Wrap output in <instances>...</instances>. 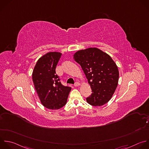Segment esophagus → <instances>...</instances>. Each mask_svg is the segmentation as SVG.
I'll return each instance as SVG.
<instances>
[{
	"label": "esophagus",
	"mask_w": 149,
	"mask_h": 149,
	"mask_svg": "<svg viewBox=\"0 0 149 149\" xmlns=\"http://www.w3.org/2000/svg\"><path fill=\"white\" fill-rule=\"evenodd\" d=\"M80 85H81V84H80V83H79V82H75V84H74V86L77 87V86H80Z\"/></svg>",
	"instance_id": "obj_1"
}]
</instances>
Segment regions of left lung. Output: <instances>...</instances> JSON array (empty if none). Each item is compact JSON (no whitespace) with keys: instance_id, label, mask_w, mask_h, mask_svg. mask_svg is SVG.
<instances>
[{"instance_id":"obj_1","label":"left lung","mask_w":149,"mask_h":149,"mask_svg":"<svg viewBox=\"0 0 149 149\" xmlns=\"http://www.w3.org/2000/svg\"><path fill=\"white\" fill-rule=\"evenodd\" d=\"M74 60L83 70L92 93L86 102L101 107L109 102L118 84V66L111 56L96 47L81 49L74 54Z\"/></svg>"}]
</instances>
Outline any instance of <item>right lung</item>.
<instances>
[{
  "label": "right lung",
  "mask_w": 149,
  "mask_h": 149,
  "mask_svg": "<svg viewBox=\"0 0 149 149\" xmlns=\"http://www.w3.org/2000/svg\"><path fill=\"white\" fill-rule=\"evenodd\" d=\"M62 54L48 52L37 61L32 74L33 82L41 104L48 109H59L67 103L71 88L63 85L56 68Z\"/></svg>",
  "instance_id": "add662e5"
}]
</instances>
